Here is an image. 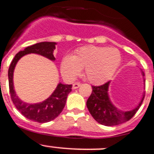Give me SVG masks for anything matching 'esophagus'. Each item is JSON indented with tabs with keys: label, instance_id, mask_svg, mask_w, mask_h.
<instances>
[{
	"label": "esophagus",
	"instance_id": "obj_1",
	"mask_svg": "<svg viewBox=\"0 0 154 154\" xmlns=\"http://www.w3.org/2000/svg\"><path fill=\"white\" fill-rule=\"evenodd\" d=\"M81 85V83L79 82H75L74 84L72 85V88L73 89H76V88H78Z\"/></svg>",
	"mask_w": 154,
	"mask_h": 154
}]
</instances>
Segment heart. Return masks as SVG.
I'll return each instance as SVG.
<instances>
[{
    "instance_id": "b5f03b06",
    "label": "heart",
    "mask_w": 154,
    "mask_h": 154,
    "mask_svg": "<svg viewBox=\"0 0 154 154\" xmlns=\"http://www.w3.org/2000/svg\"><path fill=\"white\" fill-rule=\"evenodd\" d=\"M121 61V53L115 48L85 46L79 49L73 56L63 58L61 72L66 79L72 80L85 68V75L88 81L100 85L112 77Z\"/></svg>"
}]
</instances>
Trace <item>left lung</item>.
<instances>
[{
	"mask_svg": "<svg viewBox=\"0 0 154 154\" xmlns=\"http://www.w3.org/2000/svg\"><path fill=\"white\" fill-rule=\"evenodd\" d=\"M144 77V72H141ZM143 82L145 80L143 79ZM110 81L99 86H92V92L87 100L86 105L91 116L99 124L105 126H115L129 121L136 114L144 98L143 94L137 106L131 111H122L113 105L108 95Z\"/></svg>",
	"mask_w": 154,
	"mask_h": 154,
	"instance_id": "1",
	"label": "left lung"
}]
</instances>
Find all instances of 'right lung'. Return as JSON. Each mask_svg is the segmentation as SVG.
I'll return each mask as SVG.
<instances>
[{"mask_svg":"<svg viewBox=\"0 0 154 154\" xmlns=\"http://www.w3.org/2000/svg\"><path fill=\"white\" fill-rule=\"evenodd\" d=\"M56 45L55 42H41L25 48L24 50L17 53L8 69L10 93L13 103L23 116L39 123L49 122L59 116L66 105L68 94L72 91V85L59 83L53 94L47 99L36 104H29L21 101L15 92L13 80L14 71L18 60L29 53L41 55L52 61H55L56 59L53 56V51L56 49Z\"/></svg>","mask_w":154,"mask_h":154,"instance_id":"1","label":"right lung"}]
</instances>
